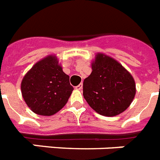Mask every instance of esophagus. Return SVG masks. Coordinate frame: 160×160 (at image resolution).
<instances>
[{"label":"esophagus","mask_w":160,"mask_h":160,"mask_svg":"<svg viewBox=\"0 0 160 160\" xmlns=\"http://www.w3.org/2000/svg\"><path fill=\"white\" fill-rule=\"evenodd\" d=\"M82 83H80L79 85L75 87V89H77V90H82Z\"/></svg>","instance_id":"obj_1"}]
</instances>
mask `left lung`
Here are the masks:
<instances>
[{
	"instance_id": "obj_1",
	"label": "left lung",
	"mask_w": 160,
	"mask_h": 160,
	"mask_svg": "<svg viewBox=\"0 0 160 160\" xmlns=\"http://www.w3.org/2000/svg\"><path fill=\"white\" fill-rule=\"evenodd\" d=\"M92 72L83 82V97L100 115L114 116L129 107L135 95V80L117 61L98 53Z\"/></svg>"
}]
</instances>
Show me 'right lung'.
<instances>
[{"label": "right lung", "mask_w": 160, "mask_h": 160, "mask_svg": "<svg viewBox=\"0 0 160 160\" xmlns=\"http://www.w3.org/2000/svg\"><path fill=\"white\" fill-rule=\"evenodd\" d=\"M73 88L54 56H48L32 67L21 82L23 98L32 112L52 116L64 107Z\"/></svg>", "instance_id": "1"}]
</instances>
